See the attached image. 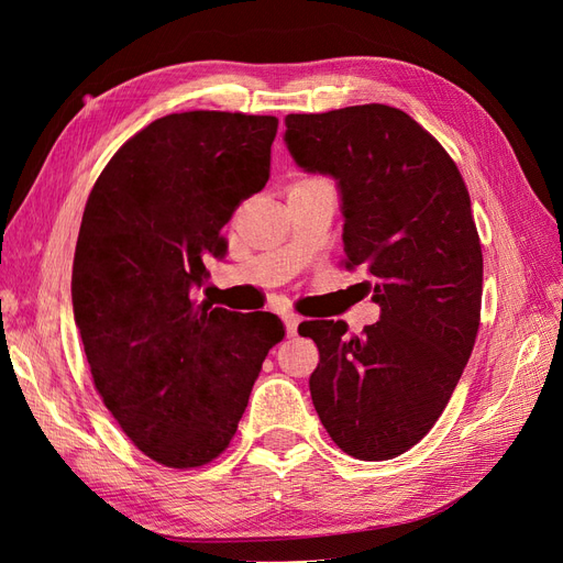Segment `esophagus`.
<instances>
[{
    "label": "esophagus",
    "mask_w": 563,
    "mask_h": 563,
    "mask_svg": "<svg viewBox=\"0 0 563 563\" xmlns=\"http://www.w3.org/2000/svg\"><path fill=\"white\" fill-rule=\"evenodd\" d=\"M300 317L298 314H294V312H288L286 317H284V323H286V333L288 335H296L298 333V327H300Z\"/></svg>",
    "instance_id": "1"
}]
</instances>
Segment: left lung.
<instances>
[{
  "instance_id": "8db88e82",
  "label": "left lung",
  "mask_w": 563,
  "mask_h": 563,
  "mask_svg": "<svg viewBox=\"0 0 563 563\" xmlns=\"http://www.w3.org/2000/svg\"><path fill=\"white\" fill-rule=\"evenodd\" d=\"M296 164L331 176L343 201L345 267H364L380 319L302 321L319 347L310 395L338 449L389 460L432 430L470 360L484 258L470 192L449 152L406 112L371 103L288 114Z\"/></svg>"
}]
</instances>
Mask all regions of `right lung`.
I'll return each instance as SVG.
<instances>
[{"label": "right lung", "instance_id": "right-lung-1", "mask_svg": "<svg viewBox=\"0 0 563 563\" xmlns=\"http://www.w3.org/2000/svg\"><path fill=\"white\" fill-rule=\"evenodd\" d=\"M279 119L195 110L139 131L98 176L73 263V308L100 399L159 465L223 453L246 411L277 314L195 300L223 258L220 230L269 178Z\"/></svg>", "mask_w": 563, "mask_h": 563}]
</instances>
